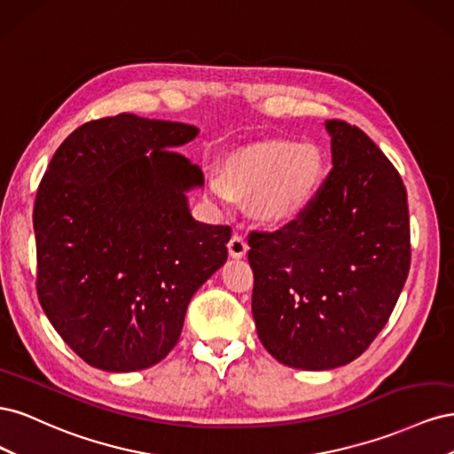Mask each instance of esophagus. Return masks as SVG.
Masks as SVG:
<instances>
[{
  "label": "esophagus",
  "instance_id": "1",
  "mask_svg": "<svg viewBox=\"0 0 454 454\" xmlns=\"http://www.w3.org/2000/svg\"><path fill=\"white\" fill-rule=\"evenodd\" d=\"M227 248H229L231 257L240 259V257L248 254V242H246V239L240 237V235H232V239L227 244Z\"/></svg>",
  "mask_w": 454,
  "mask_h": 454
}]
</instances>
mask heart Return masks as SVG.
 Instances as JSON below:
<instances>
[{"instance_id": "obj_1", "label": "heart", "mask_w": 454, "mask_h": 454, "mask_svg": "<svg viewBox=\"0 0 454 454\" xmlns=\"http://www.w3.org/2000/svg\"><path fill=\"white\" fill-rule=\"evenodd\" d=\"M324 177L325 157L318 145L267 140L232 149L222 162V177H208L206 189L219 206L252 197L259 222L287 225L310 208Z\"/></svg>"}]
</instances>
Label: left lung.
Wrapping results in <instances>:
<instances>
[{
	"label": "left lung",
	"mask_w": 454,
	"mask_h": 454,
	"mask_svg": "<svg viewBox=\"0 0 454 454\" xmlns=\"http://www.w3.org/2000/svg\"><path fill=\"white\" fill-rule=\"evenodd\" d=\"M333 168L310 208L274 232H252V314L280 364L347 365L387 325L409 274L407 191L358 127L325 121Z\"/></svg>",
	"instance_id": "1"
}]
</instances>
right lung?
I'll list each match as a JSON object with an SVG mask.
<instances>
[{"instance_id":"1","label":"right lung","mask_w":454,"mask_h":454,"mask_svg":"<svg viewBox=\"0 0 454 454\" xmlns=\"http://www.w3.org/2000/svg\"><path fill=\"white\" fill-rule=\"evenodd\" d=\"M185 122L132 114L74 130L34 206L37 297L81 360L114 373L159 364L180 339L191 297L227 261L231 227L200 223L187 193L204 185L176 153Z\"/></svg>"}]
</instances>
